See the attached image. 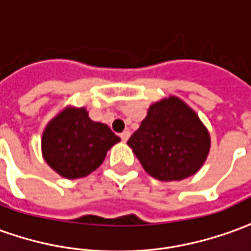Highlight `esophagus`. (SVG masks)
<instances>
[{
    "label": "esophagus",
    "instance_id": "esophagus-1",
    "mask_svg": "<svg viewBox=\"0 0 251 251\" xmlns=\"http://www.w3.org/2000/svg\"><path fill=\"white\" fill-rule=\"evenodd\" d=\"M120 136H121V140H122V141H127V140H129V137H130V131L124 130L122 133H121Z\"/></svg>",
    "mask_w": 251,
    "mask_h": 251
}]
</instances>
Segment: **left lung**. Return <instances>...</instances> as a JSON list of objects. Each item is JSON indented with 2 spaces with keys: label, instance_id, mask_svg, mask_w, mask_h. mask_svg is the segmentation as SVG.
Wrapping results in <instances>:
<instances>
[{
  "label": "left lung",
  "instance_id": "obj_1",
  "mask_svg": "<svg viewBox=\"0 0 251 251\" xmlns=\"http://www.w3.org/2000/svg\"><path fill=\"white\" fill-rule=\"evenodd\" d=\"M127 145L151 176L172 181L199 171L210 151V134L194 110L169 97L149 107Z\"/></svg>",
  "mask_w": 251,
  "mask_h": 251
}]
</instances>
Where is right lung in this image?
<instances>
[{"mask_svg": "<svg viewBox=\"0 0 251 251\" xmlns=\"http://www.w3.org/2000/svg\"><path fill=\"white\" fill-rule=\"evenodd\" d=\"M118 141L109 126L90 120L82 107L66 109L55 117L43 133L41 148L53 171L66 179H77L98 168Z\"/></svg>", "mask_w": 251, "mask_h": 251, "instance_id": "obj_1", "label": "right lung"}]
</instances>
